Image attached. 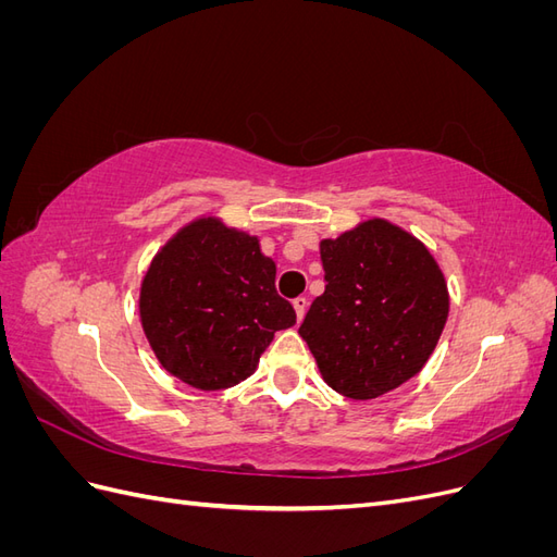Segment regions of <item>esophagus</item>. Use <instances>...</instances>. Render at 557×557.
Masks as SVG:
<instances>
[{
  "instance_id": "1",
  "label": "esophagus",
  "mask_w": 557,
  "mask_h": 557,
  "mask_svg": "<svg viewBox=\"0 0 557 557\" xmlns=\"http://www.w3.org/2000/svg\"><path fill=\"white\" fill-rule=\"evenodd\" d=\"M293 307H295V313H297V320H301L307 315V307H309V299L307 297H297L295 301H293Z\"/></svg>"
}]
</instances>
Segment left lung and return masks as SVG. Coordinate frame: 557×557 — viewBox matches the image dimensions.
I'll list each match as a JSON object with an SVG mask.
<instances>
[{"mask_svg": "<svg viewBox=\"0 0 557 557\" xmlns=\"http://www.w3.org/2000/svg\"><path fill=\"white\" fill-rule=\"evenodd\" d=\"M325 293L299 327L323 381L376 399L413 379L448 318V285L428 246L383 218L320 242Z\"/></svg>", "mask_w": 557, "mask_h": 557, "instance_id": "1", "label": "left lung"}]
</instances>
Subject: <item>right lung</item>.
I'll use <instances>...</instances> for the list:
<instances>
[{
    "label": "right lung",
    "instance_id": "obj_1",
    "mask_svg": "<svg viewBox=\"0 0 557 557\" xmlns=\"http://www.w3.org/2000/svg\"><path fill=\"white\" fill-rule=\"evenodd\" d=\"M139 315L160 364L197 391L248 379L274 334L297 323L260 239L215 215L195 218L156 252Z\"/></svg>",
    "mask_w": 557,
    "mask_h": 557
}]
</instances>
